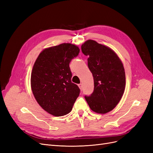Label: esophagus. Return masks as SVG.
I'll list each match as a JSON object with an SVG mask.
<instances>
[{"mask_svg": "<svg viewBox=\"0 0 153 153\" xmlns=\"http://www.w3.org/2000/svg\"><path fill=\"white\" fill-rule=\"evenodd\" d=\"M78 87H80V89L82 90V87H83V85H82V84H78Z\"/></svg>", "mask_w": 153, "mask_h": 153, "instance_id": "obj_1", "label": "esophagus"}]
</instances>
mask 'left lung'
I'll list each match as a JSON object with an SVG mask.
<instances>
[{"mask_svg":"<svg viewBox=\"0 0 153 153\" xmlns=\"http://www.w3.org/2000/svg\"><path fill=\"white\" fill-rule=\"evenodd\" d=\"M82 52L94 78V91L85 96L90 108L98 114L112 110L121 100L126 86L123 64L114 50L89 39L82 44Z\"/></svg>","mask_w":153,"mask_h":153,"instance_id":"1","label":"left lung"}]
</instances>
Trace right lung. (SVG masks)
I'll use <instances>...</instances> for the list:
<instances>
[{
	"label": "right lung",
	"mask_w": 153,
	"mask_h": 153,
	"mask_svg": "<svg viewBox=\"0 0 153 153\" xmlns=\"http://www.w3.org/2000/svg\"><path fill=\"white\" fill-rule=\"evenodd\" d=\"M80 52L77 46L62 43L44 49L32 68L30 84L37 102L54 116L71 111L80 89L71 82L69 63Z\"/></svg>",
	"instance_id": "obj_1"
}]
</instances>
